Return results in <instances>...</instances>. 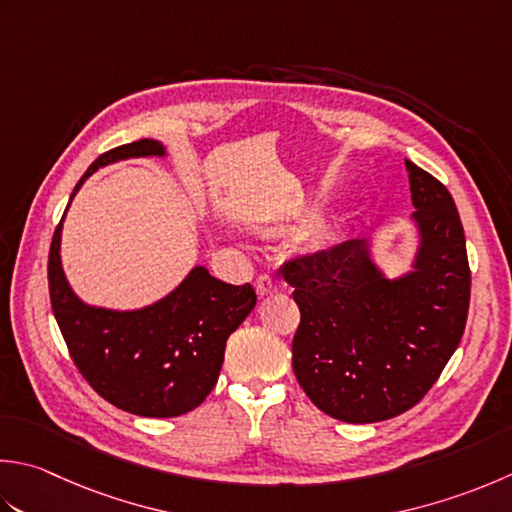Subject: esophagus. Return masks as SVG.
I'll use <instances>...</instances> for the list:
<instances>
[{"instance_id": "obj_1", "label": "esophagus", "mask_w": 512, "mask_h": 512, "mask_svg": "<svg viewBox=\"0 0 512 512\" xmlns=\"http://www.w3.org/2000/svg\"><path fill=\"white\" fill-rule=\"evenodd\" d=\"M255 288H257V295H259V297H266V295L275 293V290H277V279H275L273 275L262 273V275L257 277Z\"/></svg>"}]
</instances>
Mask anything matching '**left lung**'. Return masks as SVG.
Returning a JSON list of instances; mask_svg holds the SVG:
<instances>
[{
  "mask_svg": "<svg viewBox=\"0 0 512 512\" xmlns=\"http://www.w3.org/2000/svg\"><path fill=\"white\" fill-rule=\"evenodd\" d=\"M422 246L410 275L388 282L364 239L282 266L295 288L293 370L319 410L373 424L424 399L462 342L470 268L464 226L448 188L406 159Z\"/></svg>",
  "mask_w": 512,
  "mask_h": 512,
  "instance_id": "8db88e82",
  "label": "left lung"
}]
</instances>
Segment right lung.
<instances>
[{"label":"right lung","mask_w":512,"mask_h":512,"mask_svg":"<svg viewBox=\"0 0 512 512\" xmlns=\"http://www.w3.org/2000/svg\"><path fill=\"white\" fill-rule=\"evenodd\" d=\"M148 155H164V146L139 139L108 150L90 164L73 195L99 166ZM62 222L50 242L48 293L79 373L99 397L126 413L177 417L197 408L217 384L228 335L257 304L255 288L226 284L197 266L179 288L148 308L117 313L86 306L70 290L59 262Z\"/></svg>","instance_id":"add662e5"}]
</instances>
